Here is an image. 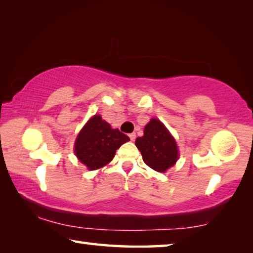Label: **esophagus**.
<instances>
[{"label":"esophagus","mask_w":253,"mask_h":253,"mask_svg":"<svg viewBox=\"0 0 253 253\" xmlns=\"http://www.w3.org/2000/svg\"><path fill=\"white\" fill-rule=\"evenodd\" d=\"M129 138H130L131 142H134L135 138H136V134H135V132H131V134H129Z\"/></svg>","instance_id":"1"}]
</instances>
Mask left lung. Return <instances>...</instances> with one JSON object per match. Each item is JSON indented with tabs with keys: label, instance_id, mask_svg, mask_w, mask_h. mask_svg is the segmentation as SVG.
Instances as JSON below:
<instances>
[{
	"label": "left lung",
	"instance_id": "left-lung-1",
	"mask_svg": "<svg viewBox=\"0 0 253 253\" xmlns=\"http://www.w3.org/2000/svg\"><path fill=\"white\" fill-rule=\"evenodd\" d=\"M135 145L142 154L145 164L156 172H166L178 160L176 142L158 119L149 121L144 128V136L137 137Z\"/></svg>",
	"mask_w": 253,
	"mask_h": 253
}]
</instances>
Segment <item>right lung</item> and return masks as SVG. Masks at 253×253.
<instances>
[{
    "instance_id": "right-lung-1",
    "label": "right lung",
    "mask_w": 253,
    "mask_h": 253,
    "mask_svg": "<svg viewBox=\"0 0 253 253\" xmlns=\"http://www.w3.org/2000/svg\"><path fill=\"white\" fill-rule=\"evenodd\" d=\"M128 140L127 135L113 129L100 115H95L77 136L75 154L88 169H98L108 164L117 149Z\"/></svg>"
}]
</instances>
